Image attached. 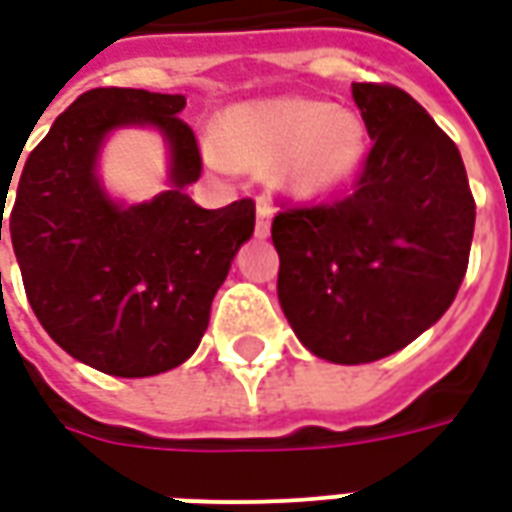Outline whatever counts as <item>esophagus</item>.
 <instances>
[{
    "instance_id": "esophagus-1",
    "label": "esophagus",
    "mask_w": 512,
    "mask_h": 512,
    "mask_svg": "<svg viewBox=\"0 0 512 512\" xmlns=\"http://www.w3.org/2000/svg\"><path fill=\"white\" fill-rule=\"evenodd\" d=\"M268 233H271V205L266 200H257L255 235L257 238H268Z\"/></svg>"
}]
</instances>
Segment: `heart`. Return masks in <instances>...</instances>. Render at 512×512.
<instances>
[{
  "instance_id": "b5f03b06",
  "label": "heart",
  "mask_w": 512,
  "mask_h": 512,
  "mask_svg": "<svg viewBox=\"0 0 512 512\" xmlns=\"http://www.w3.org/2000/svg\"><path fill=\"white\" fill-rule=\"evenodd\" d=\"M365 147V123L356 112L288 95L227 109L205 153L222 172L274 167L282 189L312 200L354 178Z\"/></svg>"
}]
</instances>
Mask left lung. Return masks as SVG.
I'll list each match as a JSON object with an SVG mask.
<instances>
[{"mask_svg": "<svg viewBox=\"0 0 512 512\" xmlns=\"http://www.w3.org/2000/svg\"><path fill=\"white\" fill-rule=\"evenodd\" d=\"M354 101L373 139L354 194L271 224L282 312L334 365L384 359L439 321L474 235L461 153L433 117L392 84H354Z\"/></svg>", "mask_w": 512, "mask_h": 512, "instance_id": "obj_1", "label": "left lung"}]
</instances>
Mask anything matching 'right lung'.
Here are the masks:
<instances>
[{
	"instance_id": "1",
	"label": "right lung",
	"mask_w": 512,
	"mask_h": 512,
	"mask_svg": "<svg viewBox=\"0 0 512 512\" xmlns=\"http://www.w3.org/2000/svg\"><path fill=\"white\" fill-rule=\"evenodd\" d=\"M183 106V95L131 87L79 95L29 153L5 222L40 326L106 376L183 365L235 252L255 233L252 200L208 211L186 194L202 161ZM128 125L156 127L170 150L168 191L136 206L112 201L97 178L105 136ZM7 191L0 183V241Z\"/></svg>"
}]
</instances>
